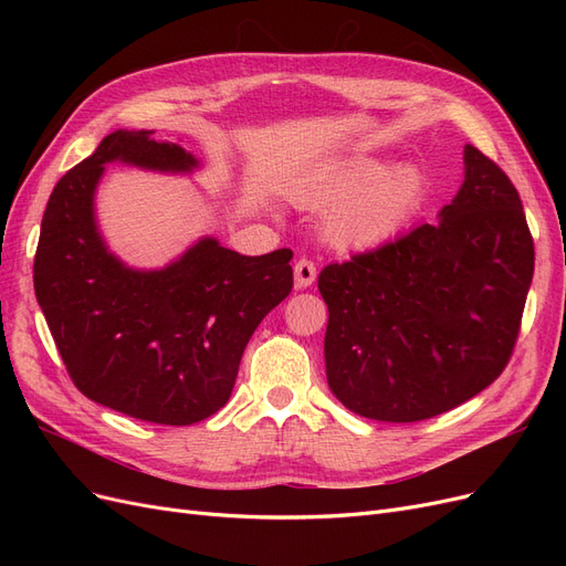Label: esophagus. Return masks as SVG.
I'll return each instance as SVG.
<instances>
[{"mask_svg": "<svg viewBox=\"0 0 566 566\" xmlns=\"http://www.w3.org/2000/svg\"><path fill=\"white\" fill-rule=\"evenodd\" d=\"M316 281V264L312 260H297L295 262V287L304 290Z\"/></svg>", "mask_w": 566, "mask_h": 566, "instance_id": "1", "label": "esophagus"}]
</instances>
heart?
Returning a JSON list of instances; mask_svg holds the SVG:
<instances>
[{
    "label": "heart",
    "instance_id": "heart-1",
    "mask_svg": "<svg viewBox=\"0 0 566 566\" xmlns=\"http://www.w3.org/2000/svg\"><path fill=\"white\" fill-rule=\"evenodd\" d=\"M427 184L418 167H394L358 156L331 165L302 181L293 198L304 208L333 210L325 219L331 243L345 250L378 248L408 227L424 200Z\"/></svg>",
    "mask_w": 566,
    "mask_h": 566
}]
</instances>
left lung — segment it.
<instances>
[{"instance_id":"left-lung-1","label":"left lung","mask_w":566,"mask_h":566,"mask_svg":"<svg viewBox=\"0 0 566 566\" xmlns=\"http://www.w3.org/2000/svg\"><path fill=\"white\" fill-rule=\"evenodd\" d=\"M462 160L465 181L439 224L321 271L325 375L356 416L434 418L486 389L510 361L534 241L503 169L470 144Z\"/></svg>"}]
</instances>
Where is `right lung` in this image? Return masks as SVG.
Listing matches in <instances>:
<instances>
[{"instance_id": "add662e5", "label": "right lung", "mask_w": 566, "mask_h": 566, "mask_svg": "<svg viewBox=\"0 0 566 566\" xmlns=\"http://www.w3.org/2000/svg\"><path fill=\"white\" fill-rule=\"evenodd\" d=\"M108 163L188 175L193 153L117 129L49 196L35 295L84 397L158 424H193L224 406L256 325L293 290V250L238 254L205 235L163 269H132L96 224Z\"/></svg>"}]
</instances>
